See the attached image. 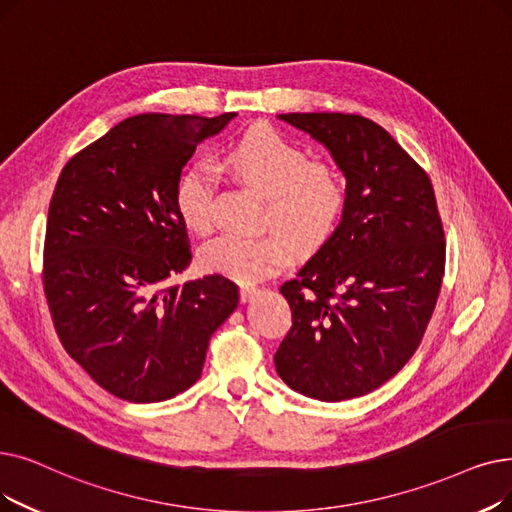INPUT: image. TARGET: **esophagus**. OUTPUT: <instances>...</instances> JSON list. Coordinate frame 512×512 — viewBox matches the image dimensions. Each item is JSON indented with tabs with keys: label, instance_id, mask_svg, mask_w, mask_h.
I'll return each instance as SVG.
<instances>
[{
	"label": "esophagus",
	"instance_id": "esophagus-1",
	"mask_svg": "<svg viewBox=\"0 0 512 512\" xmlns=\"http://www.w3.org/2000/svg\"><path fill=\"white\" fill-rule=\"evenodd\" d=\"M259 291V288L251 282H240V301H249L255 297V293Z\"/></svg>",
	"mask_w": 512,
	"mask_h": 512
}]
</instances>
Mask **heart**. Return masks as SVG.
<instances>
[{
  "label": "heart",
  "mask_w": 512,
  "mask_h": 512,
  "mask_svg": "<svg viewBox=\"0 0 512 512\" xmlns=\"http://www.w3.org/2000/svg\"><path fill=\"white\" fill-rule=\"evenodd\" d=\"M224 165L238 180L263 194L259 226L253 236L221 234L201 249L203 268L238 280H259L278 272L295 253H311L335 232L347 203L339 169L309 161L307 152L272 127H257L232 142ZM215 171L205 163L188 165L173 188V207L194 234L213 226Z\"/></svg>",
  "instance_id": "1"
}]
</instances>
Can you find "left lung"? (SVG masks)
Segmentation results:
<instances>
[{
	"instance_id": "1",
	"label": "left lung",
	"mask_w": 512,
	"mask_h": 512,
	"mask_svg": "<svg viewBox=\"0 0 512 512\" xmlns=\"http://www.w3.org/2000/svg\"><path fill=\"white\" fill-rule=\"evenodd\" d=\"M347 177L343 219L280 286L293 326L274 362L280 379L320 402L387 383L418 349L441 291L446 240L427 171L362 115L288 113Z\"/></svg>"
}]
</instances>
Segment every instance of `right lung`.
Returning a JSON list of instances; mask_svg holds the SVG:
<instances>
[{"instance_id":"right-lung-1","label":"right lung","mask_w":512,"mask_h":512,"mask_svg":"<svg viewBox=\"0 0 512 512\" xmlns=\"http://www.w3.org/2000/svg\"><path fill=\"white\" fill-rule=\"evenodd\" d=\"M236 113L136 115L64 165L48 211L43 293L66 353L125 402L171 399L201 379L232 280L173 278L190 261L173 188L198 142Z\"/></svg>"}]
</instances>
